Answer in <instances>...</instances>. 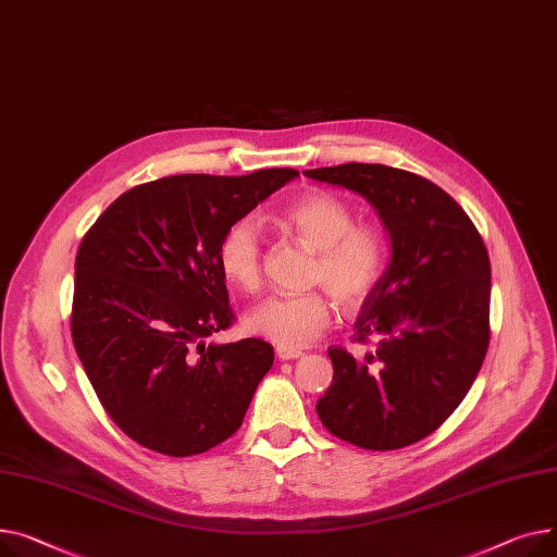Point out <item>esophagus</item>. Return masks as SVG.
<instances>
[{
	"mask_svg": "<svg viewBox=\"0 0 557 557\" xmlns=\"http://www.w3.org/2000/svg\"><path fill=\"white\" fill-rule=\"evenodd\" d=\"M276 355L278 359H297L304 355V350L299 348H285V346H276Z\"/></svg>",
	"mask_w": 557,
	"mask_h": 557,
	"instance_id": "34e87169",
	"label": "esophagus"
}]
</instances>
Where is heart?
Here are the masks:
<instances>
[{"instance_id": "b5f03b06", "label": "heart", "mask_w": 557, "mask_h": 557, "mask_svg": "<svg viewBox=\"0 0 557 557\" xmlns=\"http://www.w3.org/2000/svg\"><path fill=\"white\" fill-rule=\"evenodd\" d=\"M355 220L352 205L331 190H310L278 211L276 224L283 232L314 249L308 285L323 289L260 304L247 317L251 333L285 348H304L331 325L333 299L342 310L355 312L373 297L391 265V240L380 222ZM215 258L222 276L240 292L256 294L263 287V245L251 220L224 228Z\"/></svg>"}]
</instances>
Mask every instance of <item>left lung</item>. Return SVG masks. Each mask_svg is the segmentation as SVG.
<instances>
[{
  "label": "left lung",
  "instance_id": "1",
  "mask_svg": "<svg viewBox=\"0 0 557 557\" xmlns=\"http://www.w3.org/2000/svg\"><path fill=\"white\" fill-rule=\"evenodd\" d=\"M377 209L391 265L355 323V359L331 346L323 428L364 449H400L436 432L470 391L490 344V258L468 213L434 182L382 163L306 171Z\"/></svg>",
  "mask_w": 557,
  "mask_h": 557
}]
</instances>
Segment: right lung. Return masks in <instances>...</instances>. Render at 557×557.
<instances>
[{"mask_svg":"<svg viewBox=\"0 0 557 557\" xmlns=\"http://www.w3.org/2000/svg\"><path fill=\"white\" fill-rule=\"evenodd\" d=\"M173 175L125 190L76 253L72 339L116 428L166 454H202L238 432L274 362L263 339L205 344L226 331L215 249L224 228L297 177Z\"/></svg>","mask_w":557,"mask_h":557,"instance_id":"1","label":"right lung"}]
</instances>
